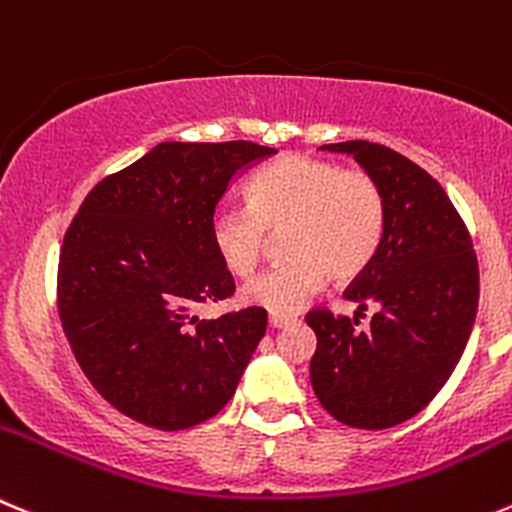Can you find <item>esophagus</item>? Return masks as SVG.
I'll return each instance as SVG.
<instances>
[{
  "instance_id": "1",
  "label": "esophagus",
  "mask_w": 512,
  "mask_h": 512,
  "mask_svg": "<svg viewBox=\"0 0 512 512\" xmlns=\"http://www.w3.org/2000/svg\"><path fill=\"white\" fill-rule=\"evenodd\" d=\"M294 316H279V314H271L269 316V324L274 326V329H284V326H289V324H294Z\"/></svg>"
}]
</instances>
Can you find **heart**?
Instances as JSON below:
<instances>
[{"label": "heart", "mask_w": 512, "mask_h": 512, "mask_svg": "<svg viewBox=\"0 0 512 512\" xmlns=\"http://www.w3.org/2000/svg\"><path fill=\"white\" fill-rule=\"evenodd\" d=\"M248 211L223 208L211 218V243L223 269L251 276L269 248V233H281L289 256L248 281V306L291 316L324 286L359 279L372 266L387 226L382 186L362 168L289 153L248 180Z\"/></svg>", "instance_id": "obj_1"}]
</instances>
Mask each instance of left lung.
Here are the masks:
<instances>
[{
	"label": "left lung",
	"instance_id": "left-lung-1",
	"mask_svg": "<svg viewBox=\"0 0 512 512\" xmlns=\"http://www.w3.org/2000/svg\"><path fill=\"white\" fill-rule=\"evenodd\" d=\"M321 148L377 178L387 226L372 266L344 291L362 311L377 306L367 329L326 306L306 314L311 387L342 425L387 430L425 410L460 362L478 311V256L447 193L410 158L367 140Z\"/></svg>",
	"mask_w": 512,
	"mask_h": 512
}]
</instances>
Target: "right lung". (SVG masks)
I'll return each mask as SVG.
<instances>
[{
    "instance_id": "obj_1",
    "label": "right lung",
    "mask_w": 512,
    "mask_h": 512,
    "mask_svg": "<svg viewBox=\"0 0 512 512\" xmlns=\"http://www.w3.org/2000/svg\"><path fill=\"white\" fill-rule=\"evenodd\" d=\"M276 153L251 140L160 143L92 188L57 266V311L77 364L118 412L188 430L233 397L266 334L259 306L198 319L236 291L211 243L233 180Z\"/></svg>"
}]
</instances>
